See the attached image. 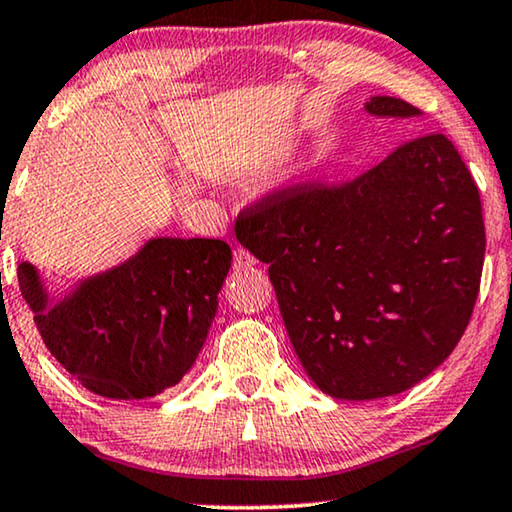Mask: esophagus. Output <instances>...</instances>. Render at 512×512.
Segmentation results:
<instances>
[{
    "label": "esophagus",
    "instance_id": "esophagus-1",
    "mask_svg": "<svg viewBox=\"0 0 512 512\" xmlns=\"http://www.w3.org/2000/svg\"><path fill=\"white\" fill-rule=\"evenodd\" d=\"M233 265H235V270H247V268H251V265H256V258L249 254L247 249H235V258H233Z\"/></svg>",
    "mask_w": 512,
    "mask_h": 512
}]
</instances>
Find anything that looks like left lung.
Masks as SVG:
<instances>
[{
  "label": "left lung",
  "mask_w": 512,
  "mask_h": 512,
  "mask_svg": "<svg viewBox=\"0 0 512 512\" xmlns=\"http://www.w3.org/2000/svg\"><path fill=\"white\" fill-rule=\"evenodd\" d=\"M366 111L419 116L389 95L370 97ZM235 235L270 263L291 345L333 398L373 401L415 387L452 354L478 300L480 193L440 132L408 139L342 184L265 193L237 214Z\"/></svg>",
  "instance_id": "left-lung-1"
}]
</instances>
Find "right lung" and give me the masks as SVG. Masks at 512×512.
I'll return each mask as SVG.
<instances>
[{
  "label": "right lung",
  "mask_w": 512,
  "mask_h": 512,
  "mask_svg": "<svg viewBox=\"0 0 512 512\" xmlns=\"http://www.w3.org/2000/svg\"><path fill=\"white\" fill-rule=\"evenodd\" d=\"M223 240L158 237L118 268L48 303L37 270L20 293L55 361L97 396L132 401L174 387L200 354L230 270Z\"/></svg>",
  "instance_id": "right-lung-1"
}]
</instances>
